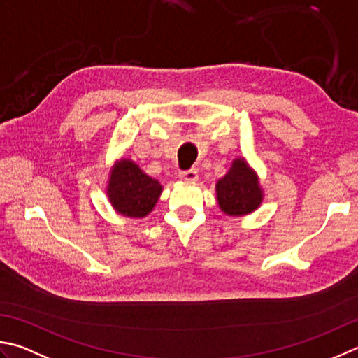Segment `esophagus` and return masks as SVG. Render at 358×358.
Returning <instances> with one entry per match:
<instances>
[{
    "label": "esophagus",
    "mask_w": 358,
    "mask_h": 358,
    "mask_svg": "<svg viewBox=\"0 0 358 358\" xmlns=\"http://www.w3.org/2000/svg\"><path fill=\"white\" fill-rule=\"evenodd\" d=\"M180 178L183 181H195L199 178V171L197 169H187L180 172Z\"/></svg>",
    "instance_id": "34e87169"
}]
</instances>
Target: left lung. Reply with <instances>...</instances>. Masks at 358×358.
Returning a JSON list of instances; mask_svg holds the SVG:
<instances>
[{
	"instance_id": "8db88e82",
	"label": "left lung",
	"mask_w": 358,
	"mask_h": 358,
	"mask_svg": "<svg viewBox=\"0 0 358 358\" xmlns=\"http://www.w3.org/2000/svg\"><path fill=\"white\" fill-rule=\"evenodd\" d=\"M215 192L222 211L234 217L256 211L262 201L257 175L242 158L234 159L229 172L217 181Z\"/></svg>"
}]
</instances>
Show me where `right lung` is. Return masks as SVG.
I'll use <instances>...</instances> for the list:
<instances>
[{
  "label": "right lung",
  "instance_id": "obj_1",
  "mask_svg": "<svg viewBox=\"0 0 358 358\" xmlns=\"http://www.w3.org/2000/svg\"><path fill=\"white\" fill-rule=\"evenodd\" d=\"M163 187L130 159H121L110 173L107 195L116 213L125 217H145L161 195Z\"/></svg>",
  "mask_w": 358,
  "mask_h": 358
}]
</instances>
